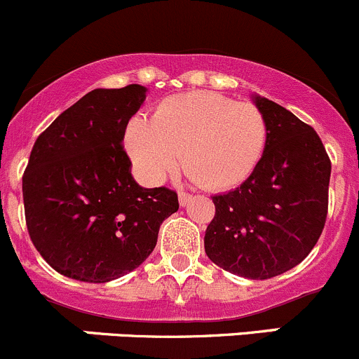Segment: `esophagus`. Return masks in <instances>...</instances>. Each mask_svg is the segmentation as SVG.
I'll return each mask as SVG.
<instances>
[{"mask_svg": "<svg viewBox=\"0 0 359 359\" xmlns=\"http://www.w3.org/2000/svg\"><path fill=\"white\" fill-rule=\"evenodd\" d=\"M178 198H180V205H181V207L188 205V204H190V202H191V195H190V194H184V191H180Z\"/></svg>", "mask_w": 359, "mask_h": 359, "instance_id": "34e87169", "label": "esophagus"}]
</instances>
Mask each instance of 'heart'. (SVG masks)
<instances>
[{"label": "heart", "instance_id": "b5f03b06", "mask_svg": "<svg viewBox=\"0 0 359 359\" xmlns=\"http://www.w3.org/2000/svg\"><path fill=\"white\" fill-rule=\"evenodd\" d=\"M268 121L254 103H236L212 91L162 100L152 121L136 116L124 147L143 180L161 184L180 168L207 190H230L259 165Z\"/></svg>", "mask_w": 359, "mask_h": 359}]
</instances>
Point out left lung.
<instances>
[{
  "label": "left lung",
  "mask_w": 359,
  "mask_h": 359,
  "mask_svg": "<svg viewBox=\"0 0 359 359\" xmlns=\"http://www.w3.org/2000/svg\"><path fill=\"white\" fill-rule=\"evenodd\" d=\"M268 121V145L238 188L214 195L204 236L214 264L250 280L297 266L316 245L328 209L332 164L311 126L271 100L252 95Z\"/></svg>",
  "instance_id": "1"
}]
</instances>
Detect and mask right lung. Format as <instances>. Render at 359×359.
Masks as SVG:
<instances>
[{
    "instance_id": "1",
    "label": "right lung",
    "mask_w": 359,
    "mask_h": 359,
    "mask_svg": "<svg viewBox=\"0 0 359 359\" xmlns=\"http://www.w3.org/2000/svg\"><path fill=\"white\" fill-rule=\"evenodd\" d=\"M147 88L84 95L39 135L22 178L25 223L43 259L60 275L107 283L152 254L158 228L178 210L169 188H143L123 149L126 126Z\"/></svg>"
}]
</instances>
